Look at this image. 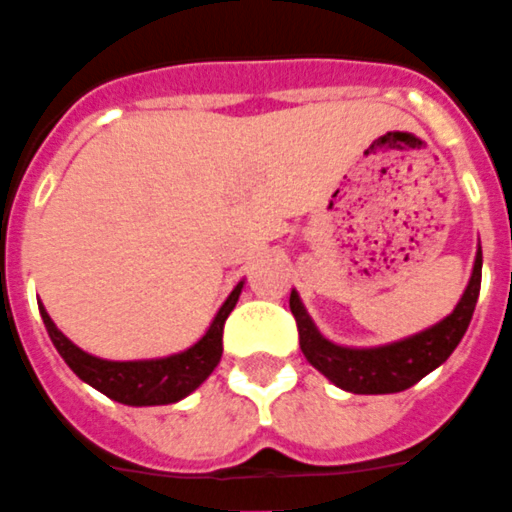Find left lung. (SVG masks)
<instances>
[{"label":"left lung","instance_id":"left-lung-1","mask_svg":"<svg viewBox=\"0 0 512 512\" xmlns=\"http://www.w3.org/2000/svg\"><path fill=\"white\" fill-rule=\"evenodd\" d=\"M479 287H482V248L476 251L474 272L451 316H445L430 329L383 347H342L329 342L316 329V323L310 321L308 310L303 308L295 290L290 295V310L298 321L300 349L305 360L334 386L349 393H399L422 381L427 373L440 368L453 355L474 316Z\"/></svg>","mask_w":512,"mask_h":512}]
</instances>
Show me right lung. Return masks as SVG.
Instances as JSON below:
<instances>
[{
    "label": "right lung",
    "instance_id": "add662e5",
    "mask_svg": "<svg viewBox=\"0 0 512 512\" xmlns=\"http://www.w3.org/2000/svg\"><path fill=\"white\" fill-rule=\"evenodd\" d=\"M240 290H243V282H238L235 290L227 295L214 321L209 323L207 334L194 347L183 349L178 355L157 357V360L119 362L87 355L85 349L69 342L67 336L56 329V323L51 321L43 305H38V310H41V318L46 323V331L51 336V342H54L56 352L64 357V362L80 381L98 388L100 393H106L108 399L119 401V404L160 406L186 399L217 368V362L222 357V329H225L230 310L238 303Z\"/></svg>",
    "mask_w": 512,
    "mask_h": 512
}]
</instances>
